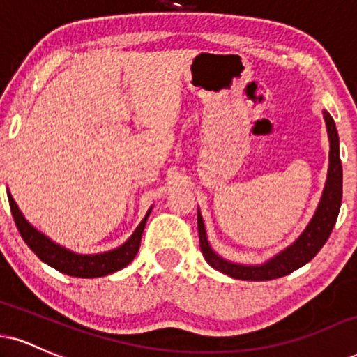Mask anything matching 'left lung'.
I'll return each mask as SVG.
<instances>
[{"label": "left lung", "instance_id": "left-lung-1", "mask_svg": "<svg viewBox=\"0 0 357 357\" xmlns=\"http://www.w3.org/2000/svg\"><path fill=\"white\" fill-rule=\"evenodd\" d=\"M323 116L329 137L328 178H326L323 195H321L319 204H317L311 221L304 227L303 233L294 239V243H291L289 246L261 264L233 263V261L218 255L211 248V244L208 241V234H206L203 216H201L199 208H197V233H199L201 252H203L208 264L216 271L226 274L229 278L241 279V281H269V279L282 278L309 263L319 252V249L324 246V243L328 241L331 231L336 225L339 209H341L342 165L341 156H339V136L336 123L326 109L323 111Z\"/></svg>", "mask_w": 357, "mask_h": 357}]
</instances>
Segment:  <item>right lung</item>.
I'll return each mask as SVG.
<instances>
[{"label":"right lung","instance_id":"obj_1","mask_svg":"<svg viewBox=\"0 0 357 357\" xmlns=\"http://www.w3.org/2000/svg\"><path fill=\"white\" fill-rule=\"evenodd\" d=\"M8 201H10L13 220H15L21 238L24 239V243L28 244L29 249L40 257L43 263L54 268L56 271L75 278H101L126 268V266L135 259L137 251H139L141 236H143L146 221H148L149 213H151L153 209L151 206V208L148 209V213H146V216L143 218V221L137 225L135 233H132L130 238H128V241L123 243L121 246L111 249V251L98 252V255H79V252H75L71 251V249L61 246V244L54 243L53 239L48 238V236L43 234L41 231H38L36 227L23 216V213L20 211L18 204L13 199L10 191H8Z\"/></svg>","mask_w":357,"mask_h":357}]
</instances>
